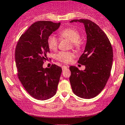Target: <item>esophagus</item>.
<instances>
[{
	"label": "esophagus",
	"mask_w": 125,
	"mask_h": 125,
	"mask_svg": "<svg viewBox=\"0 0 125 125\" xmlns=\"http://www.w3.org/2000/svg\"><path fill=\"white\" fill-rule=\"evenodd\" d=\"M62 68L63 71H64V70L66 69L67 68V66H62Z\"/></svg>",
	"instance_id": "1"
}]
</instances>
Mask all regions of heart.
Returning a JSON list of instances; mask_svg holds the SVG:
<instances>
[{"mask_svg":"<svg viewBox=\"0 0 125 125\" xmlns=\"http://www.w3.org/2000/svg\"><path fill=\"white\" fill-rule=\"evenodd\" d=\"M60 38L61 39H66L71 42L73 46L75 48H79L81 46V42L79 40L81 38L79 32L73 29L67 28L63 29L59 33ZM58 39L53 35H50L47 40V43L49 48L52 51H55L58 48ZM73 57V54L70 52H61L56 55V58L59 61L63 63H69L71 61Z\"/></svg>","mask_w":125,"mask_h":125,"instance_id":"heart-1","label":"heart"}]
</instances>
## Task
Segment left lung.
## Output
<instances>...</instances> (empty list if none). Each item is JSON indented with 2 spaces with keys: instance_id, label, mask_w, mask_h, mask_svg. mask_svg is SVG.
<instances>
[{
  "instance_id": "left-lung-1",
  "label": "left lung",
  "mask_w": 125,
  "mask_h": 125,
  "mask_svg": "<svg viewBox=\"0 0 125 125\" xmlns=\"http://www.w3.org/2000/svg\"><path fill=\"white\" fill-rule=\"evenodd\" d=\"M83 23L86 43L77 62L85 66L84 71L71 66L69 81L77 96L91 99L104 89L109 78L113 62V50L106 35L98 25L88 19H74L70 23Z\"/></svg>"
}]
</instances>
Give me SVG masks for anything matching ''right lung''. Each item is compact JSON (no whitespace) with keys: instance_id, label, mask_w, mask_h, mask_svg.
I'll return each mask as SVG.
<instances>
[{"instance_id":"obj_1","label":"right lung","mask_w":125,"mask_h":125,"mask_svg":"<svg viewBox=\"0 0 125 125\" xmlns=\"http://www.w3.org/2000/svg\"><path fill=\"white\" fill-rule=\"evenodd\" d=\"M61 23L38 21L21 36L15 50V62L20 81L30 95L38 100L49 99L56 94L62 71L52 64L43 67L50 52L47 40Z\"/></svg>"}]
</instances>
